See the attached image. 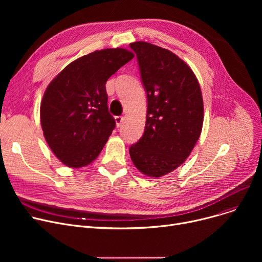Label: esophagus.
Returning a JSON list of instances; mask_svg holds the SVG:
<instances>
[{
	"label": "esophagus",
	"instance_id": "34e87169",
	"mask_svg": "<svg viewBox=\"0 0 262 262\" xmlns=\"http://www.w3.org/2000/svg\"><path fill=\"white\" fill-rule=\"evenodd\" d=\"M115 120H116V123H117V126H118V127H120V126L122 125V123H123L124 118H123V117L118 116V117H116V118H115Z\"/></svg>",
	"mask_w": 262,
	"mask_h": 262
}]
</instances>
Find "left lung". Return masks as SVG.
<instances>
[{"instance_id":"left-lung-1","label":"left lung","mask_w":262,"mask_h":262,"mask_svg":"<svg viewBox=\"0 0 262 262\" xmlns=\"http://www.w3.org/2000/svg\"><path fill=\"white\" fill-rule=\"evenodd\" d=\"M129 47L147 95L144 133L129 155L141 173L157 178L183 164L198 142L204 121L202 91L191 68L171 51L144 41Z\"/></svg>"}]
</instances>
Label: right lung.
Listing matches in <instances>:
<instances>
[{
    "label": "right lung",
    "mask_w": 262,
    "mask_h": 262,
    "mask_svg": "<svg viewBox=\"0 0 262 262\" xmlns=\"http://www.w3.org/2000/svg\"><path fill=\"white\" fill-rule=\"evenodd\" d=\"M134 58L122 48L95 51L69 63L48 86L40 121L52 152L70 168L88 166L112 135L106 81Z\"/></svg>",
    "instance_id": "obj_1"
}]
</instances>
